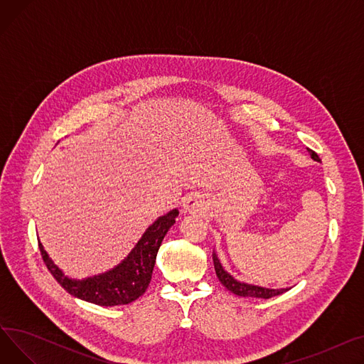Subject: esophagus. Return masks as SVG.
I'll return each instance as SVG.
<instances>
[{"mask_svg": "<svg viewBox=\"0 0 364 364\" xmlns=\"http://www.w3.org/2000/svg\"><path fill=\"white\" fill-rule=\"evenodd\" d=\"M183 208H184L186 213H196V211H199L200 202H199V199H198L196 196H188V198L184 200Z\"/></svg>", "mask_w": 364, "mask_h": 364, "instance_id": "1", "label": "esophagus"}]
</instances>
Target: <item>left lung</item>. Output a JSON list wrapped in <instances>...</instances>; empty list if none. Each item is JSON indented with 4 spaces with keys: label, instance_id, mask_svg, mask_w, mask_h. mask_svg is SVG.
<instances>
[{
    "label": "left lung",
    "instance_id": "8db88e82",
    "mask_svg": "<svg viewBox=\"0 0 364 364\" xmlns=\"http://www.w3.org/2000/svg\"><path fill=\"white\" fill-rule=\"evenodd\" d=\"M310 155L314 161L320 162V158L317 153L311 149H309ZM213 259H214V267H215V273H217V277L220 279V282L225 286V288L233 292L235 295H239V296H251V298H262V299H269L272 296H276V295H280L283 292H286L288 289H265V288H259V286H252V284H246V283H240L237 282L236 279H233L230 274H228L224 269L223 265L220 264L218 258L215 255H213Z\"/></svg>",
    "mask_w": 364,
    "mask_h": 364
}]
</instances>
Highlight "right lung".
<instances>
[{"label": "right lung", "mask_w": 364, "mask_h": 364, "mask_svg": "<svg viewBox=\"0 0 364 364\" xmlns=\"http://www.w3.org/2000/svg\"><path fill=\"white\" fill-rule=\"evenodd\" d=\"M177 215V209H172L171 213L153 223L129 257L117 269L81 282L66 277L59 270V267H55V264L48 258L40 242H38V246H40L41 257L48 272L66 292L80 299L103 305V307L125 305L136 301L146 292L151 280L159 246L171 225L176 223Z\"/></svg>", "instance_id": "add662e5"}]
</instances>
